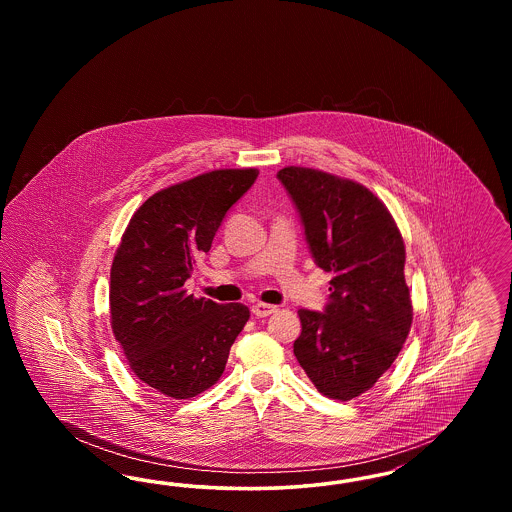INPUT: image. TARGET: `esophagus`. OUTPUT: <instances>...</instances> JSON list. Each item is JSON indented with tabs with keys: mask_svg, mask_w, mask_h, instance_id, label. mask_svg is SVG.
I'll return each instance as SVG.
<instances>
[{
	"mask_svg": "<svg viewBox=\"0 0 512 512\" xmlns=\"http://www.w3.org/2000/svg\"><path fill=\"white\" fill-rule=\"evenodd\" d=\"M251 313L257 318L268 317V315L276 313V307H274V305H268V303H255V305L251 307Z\"/></svg>",
	"mask_w": 512,
	"mask_h": 512,
	"instance_id": "1",
	"label": "esophagus"
}]
</instances>
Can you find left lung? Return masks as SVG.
<instances>
[{"label":"left lung","mask_w":512,"mask_h":512,"mask_svg":"<svg viewBox=\"0 0 512 512\" xmlns=\"http://www.w3.org/2000/svg\"><path fill=\"white\" fill-rule=\"evenodd\" d=\"M276 176L317 267L332 272L324 311H297L293 355L320 393L349 401L376 384L409 336L405 244L386 205L365 186L303 167Z\"/></svg>","instance_id":"left-lung-1"}]
</instances>
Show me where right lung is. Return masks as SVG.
<instances>
[{"instance_id":"right-lung-1","label":"right lung","mask_w":512,"mask_h":512,"mask_svg":"<svg viewBox=\"0 0 512 512\" xmlns=\"http://www.w3.org/2000/svg\"><path fill=\"white\" fill-rule=\"evenodd\" d=\"M257 169L205 172L151 195L128 222L111 267V326L132 372L153 390L190 399L224 372L249 309L184 290L230 207Z\"/></svg>"}]
</instances>
